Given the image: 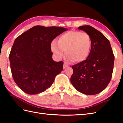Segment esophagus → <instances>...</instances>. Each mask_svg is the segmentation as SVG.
<instances>
[{
    "mask_svg": "<svg viewBox=\"0 0 123 123\" xmlns=\"http://www.w3.org/2000/svg\"><path fill=\"white\" fill-rule=\"evenodd\" d=\"M68 67V65L67 64L64 63L63 64V68H64V69H65V68H67Z\"/></svg>",
    "mask_w": 123,
    "mask_h": 123,
    "instance_id": "34e87169",
    "label": "esophagus"
}]
</instances>
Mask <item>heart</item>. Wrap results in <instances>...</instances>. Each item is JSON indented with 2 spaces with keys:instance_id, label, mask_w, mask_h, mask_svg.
I'll use <instances>...</instances> for the list:
<instances>
[{
  "instance_id": "1",
  "label": "heart",
  "mask_w": 123,
  "mask_h": 123,
  "mask_svg": "<svg viewBox=\"0 0 123 123\" xmlns=\"http://www.w3.org/2000/svg\"><path fill=\"white\" fill-rule=\"evenodd\" d=\"M92 41L91 36L86 32L70 31L63 34L51 43V50L58 59H62L65 55L68 59L74 63H81L90 56Z\"/></svg>"
}]
</instances>
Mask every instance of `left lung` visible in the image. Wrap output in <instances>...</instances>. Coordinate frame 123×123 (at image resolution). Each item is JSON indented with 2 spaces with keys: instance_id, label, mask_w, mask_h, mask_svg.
<instances>
[{
  "instance_id": "obj_1",
  "label": "left lung",
  "mask_w": 123,
  "mask_h": 123,
  "mask_svg": "<svg viewBox=\"0 0 123 123\" xmlns=\"http://www.w3.org/2000/svg\"><path fill=\"white\" fill-rule=\"evenodd\" d=\"M88 33L92 45L86 60L72 67L73 73L71 82L79 92L86 95H95L107 87L112 76L114 55L109 40L90 25L78 27Z\"/></svg>"
}]
</instances>
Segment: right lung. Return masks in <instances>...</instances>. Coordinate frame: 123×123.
Listing matches in <instances>:
<instances>
[{
  "instance_id": "right-lung-1",
  "label": "right lung",
  "mask_w": 123,
  "mask_h": 123,
  "mask_svg": "<svg viewBox=\"0 0 123 123\" xmlns=\"http://www.w3.org/2000/svg\"><path fill=\"white\" fill-rule=\"evenodd\" d=\"M68 29L36 25L17 37L9 55L10 68L16 84L25 93L44 92L63 70L62 61L53 60L50 44Z\"/></svg>"
}]
</instances>
